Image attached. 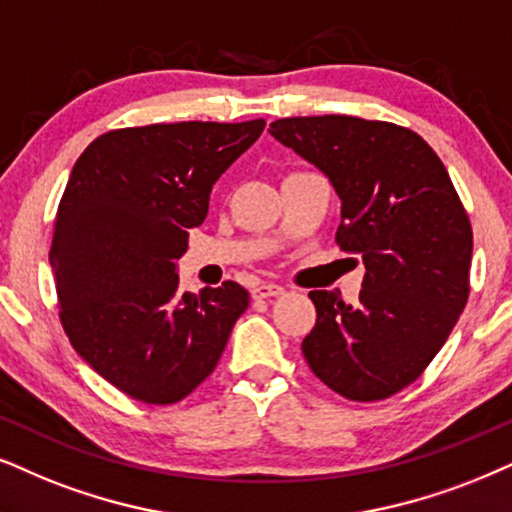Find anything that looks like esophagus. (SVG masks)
Masks as SVG:
<instances>
[{"label": "esophagus", "mask_w": 512, "mask_h": 512, "mask_svg": "<svg viewBox=\"0 0 512 512\" xmlns=\"http://www.w3.org/2000/svg\"><path fill=\"white\" fill-rule=\"evenodd\" d=\"M286 293V288L276 286V283H260V286L252 288V297L255 300H267V297H278Z\"/></svg>", "instance_id": "1"}]
</instances>
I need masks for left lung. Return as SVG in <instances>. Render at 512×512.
Here are the masks:
<instances>
[{
	"label": "left lung",
	"mask_w": 512,
	"mask_h": 512,
	"mask_svg": "<svg viewBox=\"0 0 512 512\" xmlns=\"http://www.w3.org/2000/svg\"><path fill=\"white\" fill-rule=\"evenodd\" d=\"M271 137L331 179L340 250L364 260L359 302L312 290L302 354L352 401L392 397L423 375L470 295L472 226L428 141L394 122L312 115L271 122Z\"/></svg>",
	"instance_id": "8db88e82"
}]
</instances>
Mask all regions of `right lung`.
Returning <instances> with one entry per match:
<instances>
[{"label": "right lung", "instance_id": "obj_1", "mask_svg": "<svg viewBox=\"0 0 512 512\" xmlns=\"http://www.w3.org/2000/svg\"><path fill=\"white\" fill-rule=\"evenodd\" d=\"M267 122L111 129L84 148L54 219L49 260L75 352L144 404L181 401L215 371L250 304L236 281L179 293L177 260L212 184Z\"/></svg>", "mask_w": 512, "mask_h": 512}]
</instances>
